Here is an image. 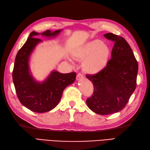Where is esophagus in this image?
Returning a JSON list of instances; mask_svg holds the SVG:
<instances>
[{
    "instance_id": "1",
    "label": "esophagus",
    "mask_w": 150,
    "mask_h": 150,
    "mask_svg": "<svg viewBox=\"0 0 150 150\" xmlns=\"http://www.w3.org/2000/svg\"><path fill=\"white\" fill-rule=\"evenodd\" d=\"M84 78V76L83 75V74H81V73H79V74H78L77 76H76V79L77 80H80L81 79Z\"/></svg>"
}]
</instances>
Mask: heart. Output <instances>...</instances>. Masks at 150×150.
I'll return each mask as SVG.
<instances>
[{"label": "heart", "instance_id": "heart-1", "mask_svg": "<svg viewBox=\"0 0 150 150\" xmlns=\"http://www.w3.org/2000/svg\"><path fill=\"white\" fill-rule=\"evenodd\" d=\"M110 55L109 46L100 40L96 39L79 47L73 53V57L84 60L83 67L85 72L96 74L106 66Z\"/></svg>", "mask_w": 150, "mask_h": 150}]
</instances>
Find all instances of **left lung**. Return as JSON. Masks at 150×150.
<instances>
[{
    "label": "left lung",
    "instance_id": "8db88e82",
    "mask_svg": "<svg viewBox=\"0 0 150 150\" xmlns=\"http://www.w3.org/2000/svg\"><path fill=\"white\" fill-rule=\"evenodd\" d=\"M114 42L111 58L96 74H86L92 82L93 93L86 104L94 112L106 115L125 107L137 85L138 64L126 40L112 33L104 35Z\"/></svg>",
    "mask_w": 150,
    "mask_h": 150
}]
</instances>
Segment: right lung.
<instances>
[{"label":"right lung","instance_id":"add662e5","mask_svg":"<svg viewBox=\"0 0 150 150\" xmlns=\"http://www.w3.org/2000/svg\"><path fill=\"white\" fill-rule=\"evenodd\" d=\"M61 31L47 30L41 34L32 32L16 56L13 71L14 85L21 104L32 111L45 112L52 110L59 103L64 89L76 79V72L62 74L53 71L45 81L40 83L33 78L29 69L31 54L35 46L42 42L35 37L41 35L54 38Z\"/></svg>","mask_w":150,"mask_h":150}]
</instances>
